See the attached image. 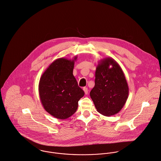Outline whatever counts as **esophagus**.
I'll return each instance as SVG.
<instances>
[{
  "instance_id": "esophagus-1",
  "label": "esophagus",
  "mask_w": 161,
  "mask_h": 161,
  "mask_svg": "<svg viewBox=\"0 0 161 161\" xmlns=\"http://www.w3.org/2000/svg\"><path fill=\"white\" fill-rule=\"evenodd\" d=\"M83 91H84L85 95H87V94H88V88H87L86 87H84V88H83Z\"/></svg>"
}]
</instances>
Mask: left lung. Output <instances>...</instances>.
<instances>
[{
    "label": "left lung",
    "instance_id": "8db88e82",
    "mask_svg": "<svg viewBox=\"0 0 161 161\" xmlns=\"http://www.w3.org/2000/svg\"><path fill=\"white\" fill-rule=\"evenodd\" d=\"M128 96V85L119 64L111 57L101 60L90 92L97 111L106 116L114 115L123 108Z\"/></svg>",
    "mask_w": 161,
    "mask_h": 161
}]
</instances>
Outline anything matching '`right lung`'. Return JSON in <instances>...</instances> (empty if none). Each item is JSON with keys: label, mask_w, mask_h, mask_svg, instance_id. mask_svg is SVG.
I'll return each instance as SVG.
<instances>
[{"label": "right lung", "mask_w": 161, "mask_h": 161, "mask_svg": "<svg viewBox=\"0 0 161 161\" xmlns=\"http://www.w3.org/2000/svg\"><path fill=\"white\" fill-rule=\"evenodd\" d=\"M75 56L72 60L60 58L53 62L40 77L38 92L47 112L58 119H66L76 111L84 96L73 75Z\"/></svg>", "instance_id": "obj_1"}]
</instances>
